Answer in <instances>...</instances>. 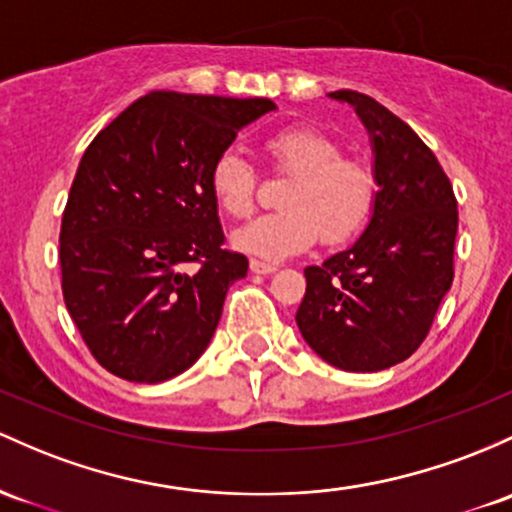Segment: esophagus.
<instances>
[{"mask_svg":"<svg viewBox=\"0 0 512 512\" xmlns=\"http://www.w3.org/2000/svg\"><path fill=\"white\" fill-rule=\"evenodd\" d=\"M250 269H252V272H255V274H262V277H267V274L277 272V267L267 265V262H260V260H252V262H250Z\"/></svg>","mask_w":512,"mask_h":512,"instance_id":"esophagus-1","label":"esophagus"}]
</instances>
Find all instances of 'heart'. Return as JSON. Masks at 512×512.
Listing matches in <instances>:
<instances>
[{"label":"heart","instance_id":"obj_1","mask_svg":"<svg viewBox=\"0 0 512 512\" xmlns=\"http://www.w3.org/2000/svg\"><path fill=\"white\" fill-rule=\"evenodd\" d=\"M265 150L279 172L294 174L282 194L284 211L255 218L233 233V245L277 262L308 250L316 238L340 245L355 238L374 206L376 182L364 162L342 157L338 140L316 128H286L267 138ZM211 192L233 218L255 209L257 170L235 150L216 157Z\"/></svg>","mask_w":512,"mask_h":512}]
</instances>
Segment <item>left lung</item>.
I'll list each match as a JSON object with an SVG mask.
<instances>
[{"instance_id": "obj_1", "label": "left lung", "mask_w": 512, "mask_h": 512, "mask_svg": "<svg viewBox=\"0 0 512 512\" xmlns=\"http://www.w3.org/2000/svg\"><path fill=\"white\" fill-rule=\"evenodd\" d=\"M367 128L374 206L347 250L306 267L296 325L320 359L345 372H381L428 335L454 279L457 199L418 133L367 94L338 89Z\"/></svg>"}]
</instances>
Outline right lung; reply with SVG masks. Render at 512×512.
Returning a JSON list of instances; mask_svg holds the SVG:
<instances>
[{
    "mask_svg": "<svg viewBox=\"0 0 512 512\" xmlns=\"http://www.w3.org/2000/svg\"><path fill=\"white\" fill-rule=\"evenodd\" d=\"M269 99L150 92L84 150L60 228L65 306L106 369L160 384L204 355L247 257L223 250L211 167ZM196 261L194 275L181 267Z\"/></svg>",
    "mask_w": 512,
    "mask_h": 512,
    "instance_id": "1",
    "label": "right lung"
}]
</instances>
